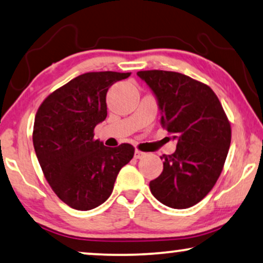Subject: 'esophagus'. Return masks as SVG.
I'll use <instances>...</instances> for the list:
<instances>
[{
    "label": "esophagus",
    "mask_w": 263,
    "mask_h": 263,
    "mask_svg": "<svg viewBox=\"0 0 263 263\" xmlns=\"http://www.w3.org/2000/svg\"><path fill=\"white\" fill-rule=\"evenodd\" d=\"M145 153H143V151H140V150H138L137 149L136 151H135V158H143V157H145Z\"/></svg>",
    "instance_id": "esophagus-1"
}]
</instances>
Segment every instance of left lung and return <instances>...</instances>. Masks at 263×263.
<instances>
[{"instance_id": "8db88e82", "label": "left lung", "mask_w": 263, "mask_h": 263, "mask_svg": "<svg viewBox=\"0 0 263 263\" xmlns=\"http://www.w3.org/2000/svg\"><path fill=\"white\" fill-rule=\"evenodd\" d=\"M158 100L161 125L177 140L175 153L161 156L163 172L150 181L162 204L188 209L216 184L231 143V125L223 106L207 84L180 72H137Z\"/></svg>"}]
</instances>
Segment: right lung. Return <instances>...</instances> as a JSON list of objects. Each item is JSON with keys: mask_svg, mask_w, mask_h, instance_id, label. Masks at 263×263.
<instances>
[{"mask_svg": "<svg viewBox=\"0 0 263 263\" xmlns=\"http://www.w3.org/2000/svg\"><path fill=\"white\" fill-rule=\"evenodd\" d=\"M131 72H87L52 91L36 110L33 145L44 176L57 197L75 210L88 211L112 194L120 169L135 147H108L94 139L107 117L106 95Z\"/></svg>", "mask_w": 263, "mask_h": 263, "instance_id": "obj_1", "label": "right lung"}]
</instances>
